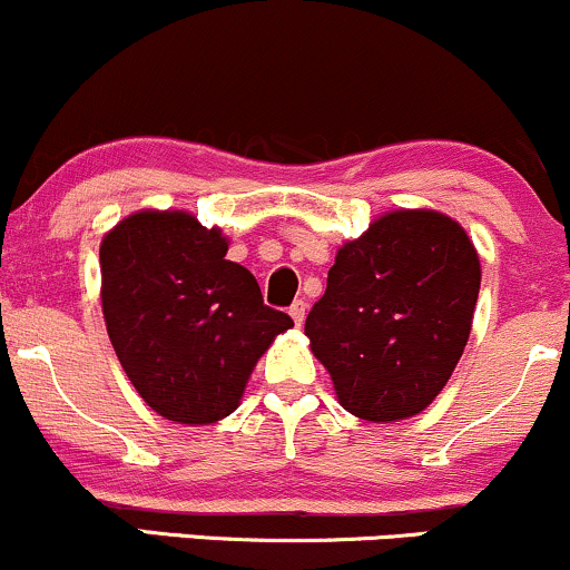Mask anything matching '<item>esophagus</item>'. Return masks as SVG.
I'll return each mask as SVG.
<instances>
[{
	"label": "esophagus",
	"instance_id": "obj_1",
	"mask_svg": "<svg viewBox=\"0 0 570 570\" xmlns=\"http://www.w3.org/2000/svg\"><path fill=\"white\" fill-rule=\"evenodd\" d=\"M305 313H307L305 299H297V303H294V305L289 307V316L294 318V324H297V326H303V322H305Z\"/></svg>",
	"mask_w": 570,
	"mask_h": 570
}]
</instances>
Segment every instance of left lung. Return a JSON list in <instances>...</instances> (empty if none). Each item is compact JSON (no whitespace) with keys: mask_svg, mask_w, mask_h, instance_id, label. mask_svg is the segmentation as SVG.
Wrapping results in <instances>:
<instances>
[{"mask_svg":"<svg viewBox=\"0 0 570 570\" xmlns=\"http://www.w3.org/2000/svg\"><path fill=\"white\" fill-rule=\"evenodd\" d=\"M480 276L472 238L434 208H396L340 246L305 318L340 407L372 423L426 410L466 348Z\"/></svg>","mask_w":570,"mask_h":570,"instance_id":"1","label":"left lung"}]
</instances>
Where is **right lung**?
Masks as SVG:
<instances>
[{
    "label": "right lung",
    "mask_w": 570,
    "mask_h": 570,
    "mask_svg": "<svg viewBox=\"0 0 570 570\" xmlns=\"http://www.w3.org/2000/svg\"><path fill=\"white\" fill-rule=\"evenodd\" d=\"M227 246L189 212L141 208L98 248L112 348L166 421L208 426L238 410L259 356L294 326L263 303L244 265L225 259Z\"/></svg>",
    "instance_id": "obj_1"
}]
</instances>
